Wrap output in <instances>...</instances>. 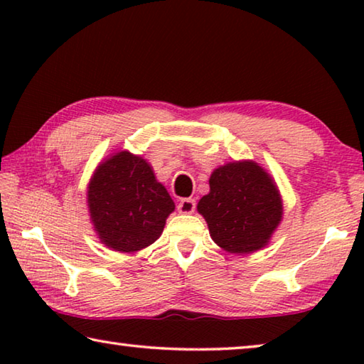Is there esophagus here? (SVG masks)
Returning <instances> with one entry per match:
<instances>
[{
	"mask_svg": "<svg viewBox=\"0 0 364 364\" xmlns=\"http://www.w3.org/2000/svg\"><path fill=\"white\" fill-rule=\"evenodd\" d=\"M178 212L180 213H193L196 210V200L194 199H181L180 202H178Z\"/></svg>",
	"mask_w": 364,
	"mask_h": 364,
	"instance_id": "1",
	"label": "esophagus"
}]
</instances>
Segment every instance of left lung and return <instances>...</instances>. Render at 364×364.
I'll list each match as a JSON object with an SVG mask.
<instances>
[{
	"instance_id": "obj_1",
	"label": "left lung",
	"mask_w": 364,
	"mask_h": 364,
	"mask_svg": "<svg viewBox=\"0 0 364 364\" xmlns=\"http://www.w3.org/2000/svg\"><path fill=\"white\" fill-rule=\"evenodd\" d=\"M197 210L215 242L232 254L262 249L279 225L282 205L269 175L254 162H232L210 176Z\"/></svg>"
}]
</instances>
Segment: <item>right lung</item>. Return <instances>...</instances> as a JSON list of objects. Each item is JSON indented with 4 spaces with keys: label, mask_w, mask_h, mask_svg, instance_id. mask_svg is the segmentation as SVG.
I'll list each match as a JSON object with an SVG mask.
<instances>
[{
    "label": "right lung",
    "mask_w": 364,
    "mask_h": 364,
    "mask_svg": "<svg viewBox=\"0 0 364 364\" xmlns=\"http://www.w3.org/2000/svg\"><path fill=\"white\" fill-rule=\"evenodd\" d=\"M88 205L97 236L119 252H136L157 241L175 210L149 164L127 151L97 167L88 188Z\"/></svg>",
    "instance_id": "add662e5"
}]
</instances>
